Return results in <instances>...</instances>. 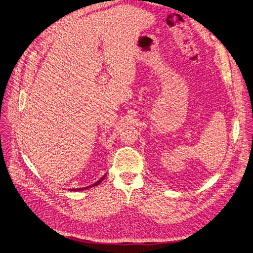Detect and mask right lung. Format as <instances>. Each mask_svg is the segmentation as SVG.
I'll use <instances>...</instances> for the list:
<instances>
[{
    "mask_svg": "<svg viewBox=\"0 0 253 253\" xmlns=\"http://www.w3.org/2000/svg\"><path fill=\"white\" fill-rule=\"evenodd\" d=\"M104 177H105V175L103 176V177H101L100 179H99L97 182H95V183H93V185H90V186H88V187H85V188H79V189H72L71 191H83V190H86V189H88V188H91V187H95V186H97V185H99V183H100L103 179H104Z\"/></svg>",
    "mask_w": 253,
    "mask_h": 253,
    "instance_id": "add662e5",
    "label": "right lung"
}]
</instances>
